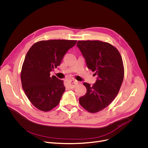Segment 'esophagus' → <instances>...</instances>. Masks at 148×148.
Masks as SVG:
<instances>
[{"label":"esophagus","instance_id":"34e87169","mask_svg":"<svg viewBox=\"0 0 148 148\" xmlns=\"http://www.w3.org/2000/svg\"><path fill=\"white\" fill-rule=\"evenodd\" d=\"M78 84V81L75 80V79H69V86L70 88H74L76 85Z\"/></svg>","mask_w":148,"mask_h":148}]
</instances>
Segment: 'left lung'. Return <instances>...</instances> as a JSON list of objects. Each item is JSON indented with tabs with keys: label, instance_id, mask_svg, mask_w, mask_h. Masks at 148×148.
I'll return each mask as SVG.
<instances>
[{
	"label": "left lung",
	"instance_id": "1",
	"mask_svg": "<svg viewBox=\"0 0 148 148\" xmlns=\"http://www.w3.org/2000/svg\"><path fill=\"white\" fill-rule=\"evenodd\" d=\"M77 46L88 68L97 75L93 86L84 83L87 92L79 102L89 112H97L109 106L120 90L124 77L123 60L118 50L108 42L78 41Z\"/></svg>",
	"mask_w": 148,
	"mask_h": 148
}]
</instances>
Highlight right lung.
I'll return each instance as SVG.
<instances>
[{"mask_svg":"<svg viewBox=\"0 0 148 148\" xmlns=\"http://www.w3.org/2000/svg\"><path fill=\"white\" fill-rule=\"evenodd\" d=\"M76 40H51L34 44L27 52L22 67V88L32 104L47 112L57 106L65 91L63 81L50 72L57 68Z\"/></svg>","mask_w":148,"mask_h":148,"instance_id":"obj_1","label":"right lung"}]
</instances>
